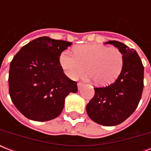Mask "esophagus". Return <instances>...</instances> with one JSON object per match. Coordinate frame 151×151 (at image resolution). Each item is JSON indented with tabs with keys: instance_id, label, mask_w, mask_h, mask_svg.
Returning <instances> with one entry per match:
<instances>
[{
	"instance_id": "esophagus-1",
	"label": "esophagus",
	"mask_w": 151,
	"mask_h": 151,
	"mask_svg": "<svg viewBox=\"0 0 151 151\" xmlns=\"http://www.w3.org/2000/svg\"><path fill=\"white\" fill-rule=\"evenodd\" d=\"M82 86H83V83H81V82H78V89L80 90L81 88H82Z\"/></svg>"
}]
</instances>
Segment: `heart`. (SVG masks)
<instances>
[{"label":"heart","instance_id":"1","mask_svg":"<svg viewBox=\"0 0 151 151\" xmlns=\"http://www.w3.org/2000/svg\"><path fill=\"white\" fill-rule=\"evenodd\" d=\"M73 55L67 51L62 52L59 62L64 73L71 80H77L86 73L98 85L114 82L124 66V55L119 48L97 44L76 46Z\"/></svg>","mask_w":151,"mask_h":151}]
</instances>
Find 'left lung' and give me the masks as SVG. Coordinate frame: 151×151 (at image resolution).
<instances>
[{
	"label": "left lung",
	"mask_w": 151,
	"mask_h": 151,
	"mask_svg": "<svg viewBox=\"0 0 151 151\" xmlns=\"http://www.w3.org/2000/svg\"><path fill=\"white\" fill-rule=\"evenodd\" d=\"M105 44L122 51L124 66L114 82L106 87L94 88L95 96L86 106V111L93 122L114 126L125 121L138 106L143 89L144 67L133 48L117 41Z\"/></svg>",
	"instance_id": "left-lung-1"
}]
</instances>
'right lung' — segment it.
I'll use <instances>...</instances> for the list:
<instances>
[{"label": "right lung", "instance_id": "1", "mask_svg": "<svg viewBox=\"0 0 151 151\" xmlns=\"http://www.w3.org/2000/svg\"><path fill=\"white\" fill-rule=\"evenodd\" d=\"M71 45L41 37L23 46L11 62L9 95L28 119H54L63 110L65 98L78 92L77 82L66 77L59 62L62 52Z\"/></svg>", "mask_w": 151, "mask_h": 151}]
</instances>
